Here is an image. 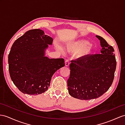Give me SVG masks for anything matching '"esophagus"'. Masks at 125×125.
Segmentation results:
<instances>
[{
    "label": "esophagus",
    "mask_w": 125,
    "mask_h": 125,
    "mask_svg": "<svg viewBox=\"0 0 125 125\" xmlns=\"http://www.w3.org/2000/svg\"><path fill=\"white\" fill-rule=\"evenodd\" d=\"M70 64V62H69V59H66L65 60V66L68 67L69 66Z\"/></svg>",
    "instance_id": "1"
}]
</instances>
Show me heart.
Wrapping results in <instances>:
<instances>
[{
    "label": "heart",
    "instance_id": "1",
    "mask_svg": "<svg viewBox=\"0 0 125 125\" xmlns=\"http://www.w3.org/2000/svg\"><path fill=\"white\" fill-rule=\"evenodd\" d=\"M91 44L90 42L85 40H80L75 41L73 43L67 45L68 50L74 52H78L83 51L84 54H88L91 52ZM56 47L60 51H62V49L59 45L56 44Z\"/></svg>",
    "mask_w": 125,
    "mask_h": 125
}]
</instances>
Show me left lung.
Here are the masks:
<instances>
[{"label":"left lung","mask_w":125,"mask_h":125,"mask_svg":"<svg viewBox=\"0 0 125 125\" xmlns=\"http://www.w3.org/2000/svg\"><path fill=\"white\" fill-rule=\"evenodd\" d=\"M101 53L72 60L67 81L69 94L80 100L98 98L107 91L113 82L117 62L114 49L101 36Z\"/></svg>","instance_id":"left-lung-1"}]
</instances>
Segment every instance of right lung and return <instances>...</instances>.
<instances>
[{"mask_svg": "<svg viewBox=\"0 0 125 125\" xmlns=\"http://www.w3.org/2000/svg\"><path fill=\"white\" fill-rule=\"evenodd\" d=\"M52 41L43 31L34 29L12 45L8 54L9 72L15 85L24 94L36 95L45 92L54 73L65 66L63 58L45 56V49Z\"/></svg>", "mask_w": 125, "mask_h": 125, "instance_id": "add662e5", "label": "right lung"}]
</instances>
